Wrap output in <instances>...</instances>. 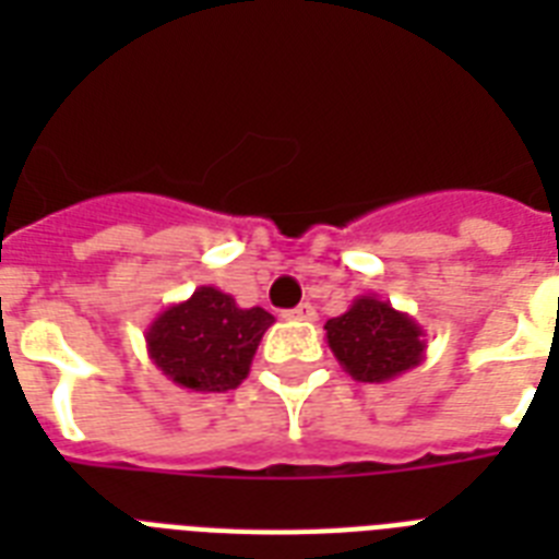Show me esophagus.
<instances>
[{
  "label": "esophagus",
  "mask_w": 559,
  "mask_h": 559,
  "mask_svg": "<svg viewBox=\"0 0 559 559\" xmlns=\"http://www.w3.org/2000/svg\"><path fill=\"white\" fill-rule=\"evenodd\" d=\"M284 319H293V321H316V307L310 301L298 304L295 310L284 312Z\"/></svg>",
  "instance_id": "1"
}]
</instances>
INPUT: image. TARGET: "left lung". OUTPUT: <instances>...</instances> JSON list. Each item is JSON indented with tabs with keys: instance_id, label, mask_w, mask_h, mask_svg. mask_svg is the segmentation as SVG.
Returning a JSON list of instances; mask_svg holds the SVG:
<instances>
[{
	"instance_id": "left-lung-1",
	"label": "left lung",
	"mask_w": 559,
	"mask_h": 559,
	"mask_svg": "<svg viewBox=\"0 0 559 559\" xmlns=\"http://www.w3.org/2000/svg\"><path fill=\"white\" fill-rule=\"evenodd\" d=\"M326 344L338 365L367 384H384L425 361V330L413 316L367 293L358 295L347 312L324 324Z\"/></svg>"
}]
</instances>
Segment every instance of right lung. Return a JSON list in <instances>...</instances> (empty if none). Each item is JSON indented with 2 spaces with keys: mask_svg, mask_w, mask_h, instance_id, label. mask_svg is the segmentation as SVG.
Returning a JSON list of instances; mask_svg holds the SVG:
<instances>
[{
  "mask_svg": "<svg viewBox=\"0 0 559 559\" xmlns=\"http://www.w3.org/2000/svg\"><path fill=\"white\" fill-rule=\"evenodd\" d=\"M275 324L264 307H238L229 293L198 287L186 301L169 304L146 326L154 367L177 388L226 393L247 379L264 333Z\"/></svg>",
  "mask_w": 559,
  "mask_h": 559,
  "instance_id": "obj_1",
  "label": "right lung"
}]
</instances>
